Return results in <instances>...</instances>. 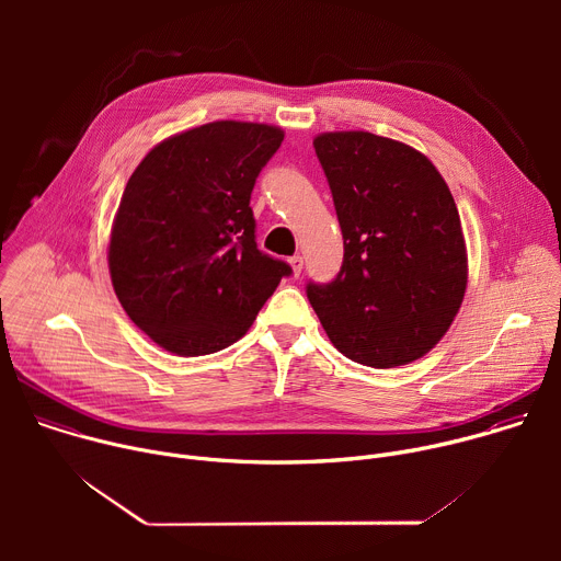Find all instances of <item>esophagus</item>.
Segmentation results:
<instances>
[{"label": "esophagus", "instance_id": "34e87169", "mask_svg": "<svg viewBox=\"0 0 561 561\" xmlns=\"http://www.w3.org/2000/svg\"><path fill=\"white\" fill-rule=\"evenodd\" d=\"M288 264H290V268H293V275L299 277V273H301V268H304V260H301L299 255H295V257L288 260Z\"/></svg>", "mask_w": 561, "mask_h": 561}]
</instances>
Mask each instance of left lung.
<instances>
[{
  "label": "left lung",
  "instance_id": "1",
  "mask_svg": "<svg viewBox=\"0 0 561 561\" xmlns=\"http://www.w3.org/2000/svg\"><path fill=\"white\" fill-rule=\"evenodd\" d=\"M337 210L344 262L306 295L348 359L394 368L426 355L463 301L468 257L455 199L431 159L366 130L312 139Z\"/></svg>",
  "mask_w": 561,
  "mask_h": 561
}]
</instances>
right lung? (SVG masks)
<instances>
[{"instance_id":"right-lung-1","label":"right lung","mask_w":561,"mask_h":561,"mask_svg":"<svg viewBox=\"0 0 561 561\" xmlns=\"http://www.w3.org/2000/svg\"><path fill=\"white\" fill-rule=\"evenodd\" d=\"M284 130L210 122L159 141L130 175L108 244L115 295L157 346L197 357L253 327L290 266L255 242L251 193Z\"/></svg>"}]
</instances>
